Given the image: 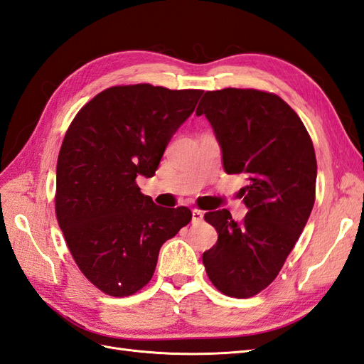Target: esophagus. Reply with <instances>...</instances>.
<instances>
[{
    "label": "esophagus",
    "mask_w": 364,
    "mask_h": 364,
    "mask_svg": "<svg viewBox=\"0 0 364 364\" xmlns=\"http://www.w3.org/2000/svg\"><path fill=\"white\" fill-rule=\"evenodd\" d=\"M203 217H204V213L201 210H198V209L192 210V223H193V225H197V223L203 221Z\"/></svg>",
    "instance_id": "1"
}]
</instances>
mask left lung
I'll return each mask as SVG.
<instances>
[{
  "label": "left lung",
  "mask_w": 364,
  "mask_h": 364,
  "mask_svg": "<svg viewBox=\"0 0 364 364\" xmlns=\"http://www.w3.org/2000/svg\"><path fill=\"white\" fill-rule=\"evenodd\" d=\"M221 147L226 173H245L246 217L228 209L208 212L215 246L203 254L220 292L249 298L271 284L300 238L315 201L316 160L312 139L292 107L255 89L206 92L197 107Z\"/></svg>",
  "instance_id": "obj_1"
}]
</instances>
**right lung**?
<instances>
[{
  "mask_svg": "<svg viewBox=\"0 0 364 364\" xmlns=\"http://www.w3.org/2000/svg\"><path fill=\"white\" fill-rule=\"evenodd\" d=\"M203 90L115 86L100 92L69 126L57 163L55 212L89 282L112 296L146 286L167 240L189 225L188 208H160L139 192Z\"/></svg>",
  "mask_w": 364,
  "mask_h": 364,
  "instance_id": "1",
  "label": "right lung"
}]
</instances>
